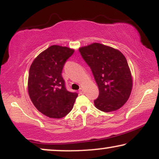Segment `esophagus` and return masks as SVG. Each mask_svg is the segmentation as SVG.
Returning <instances> with one entry per match:
<instances>
[{"label":"esophagus","mask_w":159,"mask_h":159,"mask_svg":"<svg viewBox=\"0 0 159 159\" xmlns=\"http://www.w3.org/2000/svg\"><path fill=\"white\" fill-rule=\"evenodd\" d=\"M84 88H83V87H81V88H80V90H79V93L81 94H84Z\"/></svg>","instance_id":"1"}]
</instances>
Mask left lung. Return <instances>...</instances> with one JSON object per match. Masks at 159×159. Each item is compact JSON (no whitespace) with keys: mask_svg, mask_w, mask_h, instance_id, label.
I'll list each match as a JSON object with an SVG mask.
<instances>
[{"mask_svg":"<svg viewBox=\"0 0 159 159\" xmlns=\"http://www.w3.org/2000/svg\"><path fill=\"white\" fill-rule=\"evenodd\" d=\"M82 57L92 70L99 95L95 106L104 112L120 108L132 89V77L125 56L117 49L93 43L79 48Z\"/></svg>","mask_w":159,"mask_h":159,"instance_id":"left-lung-1","label":"left lung"}]
</instances>
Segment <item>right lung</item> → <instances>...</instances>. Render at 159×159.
I'll use <instances>...</instances> for the list:
<instances>
[{
	"label": "right lung",
	"mask_w": 159,
	"mask_h": 159,
	"mask_svg": "<svg viewBox=\"0 0 159 159\" xmlns=\"http://www.w3.org/2000/svg\"><path fill=\"white\" fill-rule=\"evenodd\" d=\"M74 49L52 45L40 53L30 67L27 89L33 104L50 118L64 117L72 111L77 93L65 87L62 70Z\"/></svg>",
	"instance_id": "obj_1"
}]
</instances>
